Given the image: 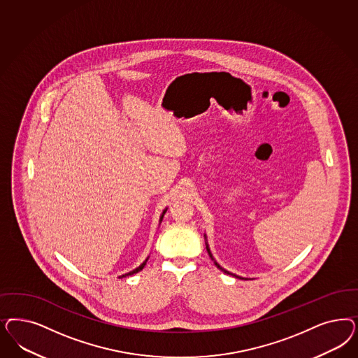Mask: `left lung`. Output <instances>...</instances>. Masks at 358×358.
Instances as JSON below:
<instances>
[{
    "instance_id": "1",
    "label": "left lung",
    "mask_w": 358,
    "mask_h": 358,
    "mask_svg": "<svg viewBox=\"0 0 358 358\" xmlns=\"http://www.w3.org/2000/svg\"><path fill=\"white\" fill-rule=\"evenodd\" d=\"M204 237H206V248H207L208 254H209V257H210V259H212V261H213V264H215V265L217 266V268H220V270H221V271H224V273H225V274H229V275H231V277L238 278V279H246V280H248V278H243V277H240V275H236V274H233V273H229V271H228V270H225V268H224V267H221V266H220L219 264H217V262H216V259H215V258H213V255H212V253H210V249H209V245H208V241H207V236H206V234H204Z\"/></svg>"
}]
</instances>
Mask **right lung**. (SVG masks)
<instances>
[{
  "label": "right lung",
  "mask_w": 358,
  "mask_h": 358,
  "mask_svg": "<svg viewBox=\"0 0 358 358\" xmlns=\"http://www.w3.org/2000/svg\"><path fill=\"white\" fill-rule=\"evenodd\" d=\"M166 212H167V208H164V209H163V212H162L161 217H159V224H161L162 220H163V216H164V213H166ZM148 259H149V257H148V258H146V259H145V261H143V262H142V264H141V265H139L138 267H137V268H134L133 271H129V273H127V274H124V275H121V277L118 278L129 277V275L137 274L138 271H141V270H142V268L145 267V265H146V262H148Z\"/></svg>",
  "instance_id": "right-lung-1"
}]
</instances>
